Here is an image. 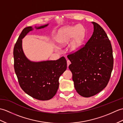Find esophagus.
Wrapping results in <instances>:
<instances>
[{
	"label": "esophagus",
	"mask_w": 123,
	"mask_h": 123,
	"mask_svg": "<svg viewBox=\"0 0 123 123\" xmlns=\"http://www.w3.org/2000/svg\"><path fill=\"white\" fill-rule=\"evenodd\" d=\"M71 64V62L69 60H67V67H68V65Z\"/></svg>",
	"instance_id": "34e87169"
}]
</instances>
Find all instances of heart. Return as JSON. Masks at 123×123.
<instances>
[{"label":"heart","instance_id":"1","mask_svg":"<svg viewBox=\"0 0 123 123\" xmlns=\"http://www.w3.org/2000/svg\"><path fill=\"white\" fill-rule=\"evenodd\" d=\"M85 37V29L82 25L67 26L62 28L58 31L56 41L61 45H66L70 42L69 49L75 52L81 48Z\"/></svg>","mask_w":123,"mask_h":123}]
</instances>
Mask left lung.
Wrapping results in <instances>:
<instances>
[{
  "label": "left lung",
  "instance_id": "obj_1",
  "mask_svg": "<svg viewBox=\"0 0 123 123\" xmlns=\"http://www.w3.org/2000/svg\"><path fill=\"white\" fill-rule=\"evenodd\" d=\"M92 36L83 47L67 57L76 92L85 98L100 92L107 86L113 68L112 45L106 32L92 22Z\"/></svg>",
  "mask_w": 123,
  "mask_h": 123
}]
</instances>
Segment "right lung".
Returning <instances> with one entry per match:
<instances>
[{
	"mask_svg": "<svg viewBox=\"0 0 123 123\" xmlns=\"http://www.w3.org/2000/svg\"><path fill=\"white\" fill-rule=\"evenodd\" d=\"M48 25L35 28L40 29ZM33 29L32 27L24 28L17 40L13 49L14 68L20 86L25 93L34 98L47 101L56 93L60 76L67 69V61L63 56L57 60H29L23 51L22 39Z\"/></svg>",
	"mask_w": 123,
	"mask_h": 123,
	"instance_id": "obj_1",
	"label": "right lung"
}]
</instances>
